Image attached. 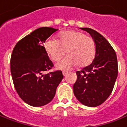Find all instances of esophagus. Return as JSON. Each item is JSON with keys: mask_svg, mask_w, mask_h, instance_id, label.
Listing matches in <instances>:
<instances>
[{"mask_svg": "<svg viewBox=\"0 0 127 127\" xmlns=\"http://www.w3.org/2000/svg\"><path fill=\"white\" fill-rule=\"evenodd\" d=\"M67 71H63V75H64V76H66V75H67Z\"/></svg>", "mask_w": 127, "mask_h": 127, "instance_id": "1", "label": "esophagus"}]
</instances>
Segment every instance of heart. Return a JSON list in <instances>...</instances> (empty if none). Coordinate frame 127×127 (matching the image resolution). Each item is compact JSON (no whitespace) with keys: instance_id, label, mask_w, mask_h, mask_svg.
Returning <instances> with one entry per match:
<instances>
[{"instance_id":"1","label":"heart","mask_w":127,"mask_h":127,"mask_svg":"<svg viewBox=\"0 0 127 127\" xmlns=\"http://www.w3.org/2000/svg\"><path fill=\"white\" fill-rule=\"evenodd\" d=\"M50 58L58 62L67 52L68 56L57 64L58 69L67 70L78 64L85 67L92 62L96 51V42L92 37L78 31L61 33L59 39H49L44 43Z\"/></svg>"}]
</instances>
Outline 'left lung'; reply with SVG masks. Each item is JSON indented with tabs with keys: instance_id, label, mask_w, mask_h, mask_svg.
<instances>
[{
	"instance_id": "obj_1",
	"label": "left lung",
	"mask_w": 127,
	"mask_h": 127,
	"mask_svg": "<svg viewBox=\"0 0 127 127\" xmlns=\"http://www.w3.org/2000/svg\"><path fill=\"white\" fill-rule=\"evenodd\" d=\"M89 33L96 42L94 61L77 71L74 84V95L84 105L96 107L100 105L112 93L118 75L116 53L102 35L90 28H81Z\"/></svg>"
}]
</instances>
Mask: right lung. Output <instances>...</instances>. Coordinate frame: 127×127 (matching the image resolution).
<instances>
[{
	"label": "right lung",
	"mask_w": 127,
	"mask_h": 127,
	"mask_svg": "<svg viewBox=\"0 0 127 127\" xmlns=\"http://www.w3.org/2000/svg\"><path fill=\"white\" fill-rule=\"evenodd\" d=\"M58 29L41 27L18 41L10 58V72L20 98L32 106H41L53 100L64 76L61 70L50 71L53 64L44 43Z\"/></svg>",
	"instance_id": "1"
}]
</instances>
